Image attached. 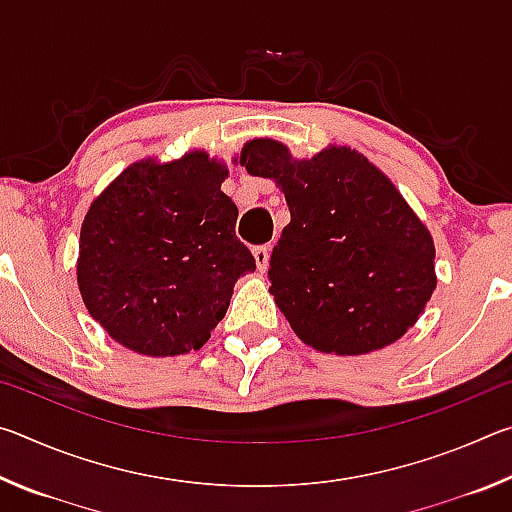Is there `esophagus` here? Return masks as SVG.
Here are the masks:
<instances>
[{
  "label": "esophagus",
  "instance_id": "34e87169",
  "mask_svg": "<svg viewBox=\"0 0 512 512\" xmlns=\"http://www.w3.org/2000/svg\"><path fill=\"white\" fill-rule=\"evenodd\" d=\"M253 255H255V264L259 271H266L268 266V255H271V246L264 244V246H255L253 248Z\"/></svg>",
  "mask_w": 512,
  "mask_h": 512
}]
</instances>
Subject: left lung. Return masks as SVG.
<instances>
[{"mask_svg":"<svg viewBox=\"0 0 512 512\" xmlns=\"http://www.w3.org/2000/svg\"><path fill=\"white\" fill-rule=\"evenodd\" d=\"M241 164L287 198L291 221L273 248L268 291L300 341L366 354L415 325L436 289V248L375 164L348 146L293 160L268 137L248 142Z\"/></svg>","mask_w":512,"mask_h":512,"instance_id":"obj_1","label":"left lung"}]
</instances>
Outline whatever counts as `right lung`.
I'll use <instances>...</instances> for the list:
<instances>
[{"label": "right lung", "instance_id": "add662e5", "mask_svg": "<svg viewBox=\"0 0 512 512\" xmlns=\"http://www.w3.org/2000/svg\"><path fill=\"white\" fill-rule=\"evenodd\" d=\"M225 164L205 151L135 162L94 198L76 280L90 316L124 348L173 357L203 348L255 257L235 235Z\"/></svg>", "mask_w": 512, "mask_h": 512}]
</instances>
